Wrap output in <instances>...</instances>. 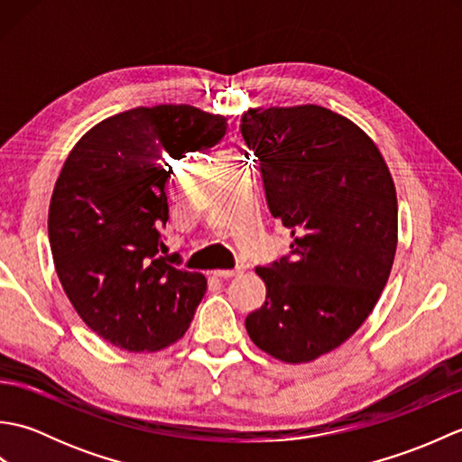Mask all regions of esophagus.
Here are the masks:
<instances>
[{
    "instance_id": "34e87169",
    "label": "esophagus",
    "mask_w": 462,
    "mask_h": 462,
    "mask_svg": "<svg viewBox=\"0 0 462 462\" xmlns=\"http://www.w3.org/2000/svg\"><path fill=\"white\" fill-rule=\"evenodd\" d=\"M244 270L242 268H236V270H214L212 273L216 278H222V280H228V278H234L238 276V273H242Z\"/></svg>"
}]
</instances>
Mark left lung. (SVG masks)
<instances>
[{
    "label": "left lung",
    "mask_w": 462,
    "mask_h": 462,
    "mask_svg": "<svg viewBox=\"0 0 462 462\" xmlns=\"http://www.w3.org/2000/svg\"><path fill=\"white\" fill-rule=\"evenodd\" d=\"M268 208L291 232L288 256L256 273L268 288L246 318L256 346L286 363L336 349L367 319L397 248V194L375 143L318 105L242 115Z\"/></svg>",
    "instance_id": "1"
}]
</instances>
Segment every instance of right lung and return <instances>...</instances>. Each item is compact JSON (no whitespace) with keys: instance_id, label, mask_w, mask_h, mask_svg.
Wrapping results in <instances>:
<instances>
[{"instance_id":"right-lung-1","label":"right lung","mask_w":462,"mask_h":462,"mask_svg":"<svg viewBox=\"0 0 462 462\" xmlns=\"http://www.w3.org/2000/svg\"><path fill=\"white\" fill-rule=\"evenodd\" d=\"M228 123L190 105L109 116L69 152L49 204L59 282L97 336L156 351L184 336L206 291L199 272L164 254V184L172 162L222 143Z\"/></svg>"}]
</instances>
